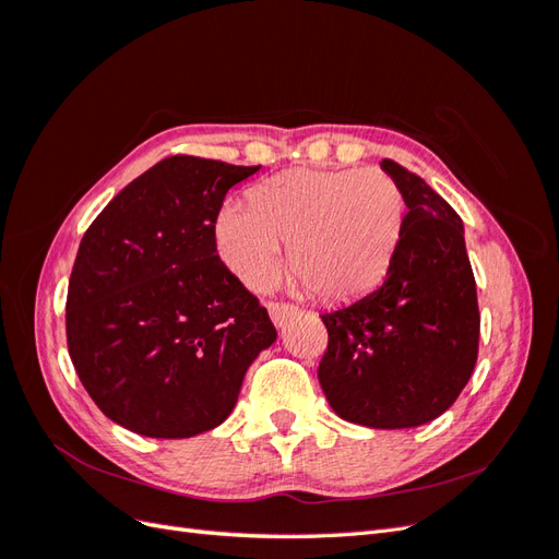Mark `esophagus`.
<instances>
[{
	"label": "esophagus",
	"instance_id": "34e87169",
	"mask_svg": "<svg viewBox=\"0 0 559 559\" xmlns=\"http://www.w3.org/2000/svg\"><path fill=\"white\" fill-rule=\"evenodd\" d=\"M267 312H270V319H273L275 326H284L286 321H289L298 312V308L286 306V302H267Z\"/></svg>",
	"mask_w": 559,
	"mask_h": 559
}]
</instances>
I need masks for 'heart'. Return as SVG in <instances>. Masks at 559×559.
Returning a JSON list of instances; mask_svg holds the SVG:
<instances>
[{"label": "heart", "mask_w": 559, "mask_h": 559, "mask_svg": "<svg viewBox=\"0 0 559 559\" xmlns=\"http://www.w3.org/2000/svg\"><path fill=\"white\" fill-rule=\"evenodd\" d=\"M251 202L226 200L214 216L218 259L253 292L280 275L284 242L300 289L349 300L373 289L396 251L405 198L394 177L294 167L253 186Z\"/></svg>", "instance_id": "obj_1"}]
</instances>
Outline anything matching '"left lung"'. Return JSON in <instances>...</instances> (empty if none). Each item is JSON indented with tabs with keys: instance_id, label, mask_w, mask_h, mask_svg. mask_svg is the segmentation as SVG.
<instances>
[{
	"instance_id": "1",
	"label": "left lung",
	"mask_w": 559,
	"mask_h": 559,
	"mask_svg": "<svg viewBox=\"0 0 559 559\" xmlns=\"http://www.w3.org/2000/svg\"><path fill=\"white\" fill-rule=\"evenodd\" d=\"M405 198V222L376 292L321 314L329 349L317 378L337 417L413 429L443 415L478 359L480 314L464 224L431 186L382 160Z\"/></svg>"
}]
</instances>
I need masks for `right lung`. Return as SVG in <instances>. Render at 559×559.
Listing matches in <instances>:
<instances>
[{"instance_id":"right-lung-1","label":"right lung","mask_w":559,"mask_h":559,"mask_svg":"<svg viewBox=\"0 0 559 559\" xmlns=\"http://www.w3.org/2000/svg\"><path fill=\"white\" fill-rule=\"evenodd\" d=\"M259 167L165 158L83 235L67 289V347L97 408L132 433L212 431L233 413L253 359L277 341L214 242L228 189Z\"/></svg>"}]
</instances>
